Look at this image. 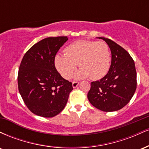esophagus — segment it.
<instances>
[{"label":"esophagus","instance_id":"esophagus-1","mask_svg":"<svg viewBox=\"0 0 149 149\" xmlns=\"http://www.w3.org/2000/svg\"><path fill=\"white\" fill-rule=\"evenodd\" d=\"M78 85H79V82H78V81H73V83H72V85H73V88H77Z\"/></svg>","mask_w":149,"mask_h":149}]
</instances>
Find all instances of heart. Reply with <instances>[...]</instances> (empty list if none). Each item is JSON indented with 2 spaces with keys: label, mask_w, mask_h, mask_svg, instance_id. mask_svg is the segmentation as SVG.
Listing matches in <instances>:
<instances>
[{
  "label": "heart",
  "mask_w": 149,
  "mask_h": 149,
  "mask_svg": "<svg viewBox=\"0 0 149 149\" xmlns=\"http://www.w3.org/2000/svg\"><path fill=\"white\" fill-rule=\"evenodd\" d=\"M78 63L81 69L75 78L101 79L107 75L111 66L109 45L104 41L77 40L65 47L64 54H57L54 58L56 69L65 79L71 78Z\"/></svg>",
  "instance_id": "heart-1"
}]
</instances>
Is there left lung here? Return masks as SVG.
<instances>
[{
  "label": "left lung",
  "instance_id": "8db88e82",
  "mask_svg": "<svg viewBox=\"0 0 149 149\" xmlns=\"http://www.w3.org/2000/svg\"><path fill=\"white\" fill-rule=\"evenodd\" d=\"M105 41L111 52L109 72L100 80L92 82L88 98L92 106L106 112L118 111L129 103L136 89L134 61L130 54L111 39Z\"/></svg>",
  "mask_w": 149,
  "mask_h": 149
}]
</instances>
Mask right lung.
Returning <instances> with one entry per match:
<instances>
[{"instance_id":"1","label":"right lung","mask_w":149,"mask_h":149,"mask_svg":"<svg viewBox=\"0 0 149 149\" xmlns=\"http://www.w3.org/2000/svg\"><path fill=\"white\" fill-rule=\"evenodd\" d=\"M67 36L42 39L25 53L18 72V88L27 108L36 115L52 118L67 103L72 83L61 76L54 58Z\"/></svg>"}]
</instances>
